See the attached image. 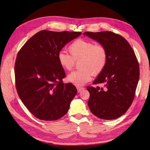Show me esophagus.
<instances>
[{
	"instance_id": "esophagus-1",
	"label": "esophagus",
	"mask_w": 150,
	"mask_h": 150,
	"mask_svg": "<svg viewBox=\"0 0 150 150\" xmlns=\"http://www.w3.org/2000/svg\"><path fill=\"white\" fill-rule=\"evenodd\" d=\"M76 88H77V90H78V92H81L83 89H84V88H83V87H80V86H78V87H77Z\"/></svg>"
}]
</instances>
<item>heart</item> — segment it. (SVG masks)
<instances>
[{
	"label": "heart",
	"mask_w": 150,
	"mask_h": 150,
	"mask_svg": "<svg viewBox=\"0 0 150 150\" xmlns=\"http://www.w3.org/2000/svg\"><path fill=\"white\" fill-rule=\"evenodd\" d=\"M69 51L70 55L63 51L58 53V62L64 70L70 71L74 67L75 61L80 60L81 69L67 76V80L76 86H82L90 81L93 74H100L106 66L108 52L102 45H95L87 39H78L69 45Z\"/></svg>",
	"instance_id": "obj_1"
}]
</instances>
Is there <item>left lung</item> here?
I'll list each match as a JSON object with an SVG mask.
<instances>
[{"label":"left lung","instance_id":"left-lung-1","mask_svg":"<svg viewBox=\"0 0 150 150\" xmlns=\"http://www.w3.org/2000/svg\"><path fill=\"white\" fill-rule=\"evenodd\" d=\"M83 35L105 46L108 52L106 66L93 83H104L105 88L88 86L89 108L100 119H117L127 111L135 97L140 75L135 53L123 37L112 31H86Z\"/></svg>","mask_w":150,"mask_h":150}]
</instances>
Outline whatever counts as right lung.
I'll return each instance as SVG.
<instances>
[{
	"instance_id": "right-lung-1",
	"label": "right lung",
	"mask_w": 150,
	"mask_h": 150,
	"mask_svg": "<svg viewBox=\"0 0 150 150\" xmlns=\"http://www.w3.org/2000/svg\"><path fill=\"white\" fill-rule=\"evenodd\" d=\"M81 34L41 30L19 51L14 65L16 87L23 105L38 119L56 120L67 112L77 90L72 83H63L66 74L58 55Z\"/></svg>"
}]
</instances>
